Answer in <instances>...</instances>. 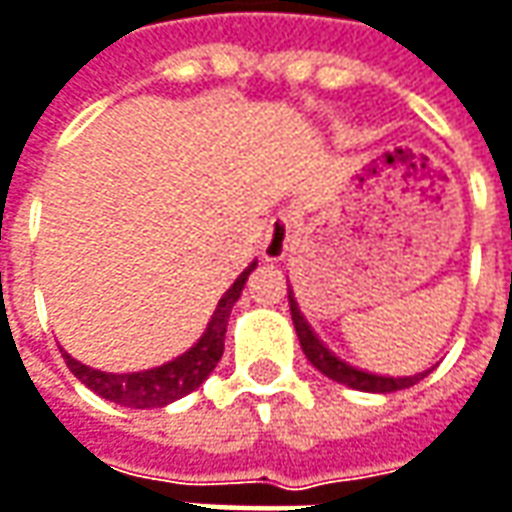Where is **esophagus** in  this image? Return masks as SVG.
I'll return each instance as SVG.
<instances>
[{
	"mask_svg": "<svg viewBox=\"0 0 512 512\" xmlns=\"http://www.w3.org/2000/svg\"><path fill=\"white\" fill-rule=\"evenodd\" d=\"M289 240H292V220L286 214H275L266 226V237L260 252L266 260H281L289 252Z\"/></svg>",
	"mask_w": 512,
	"mask_h": 512,
	"instance_id": "34e87169",
	"label": "esophagus"
}]
</instances>
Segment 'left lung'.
Here are the masks:
<instances>
[{
	"label": "left lung",
	"mask_w": 512,
	"mask_h": 512,
	"mask_svg": "<svg viewBox=\"0 0 512 512\" xmlns=\"http://www.w3.org/2000/svg\"><path fill=\"white\" fill-rule=\"evenodd\" d=\"M289 313H292V324H295V333H298V342L304 356L313 362V368H318L324 376L342 382L347 388H356V391H368V394H391V391H403L411 388L414 382H420L426 374L414 376H385V374H371V371H359L353 365H347L345 359H339L330 347L324 345L313 333V327L307 324V318L301 316L295 298H292V289H289Z\"/></svg>",
	"instance_id": "8db88e82"
}]
</instances>
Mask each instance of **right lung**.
Listing matches in <instances>:
<instances>
[{"mask_svg":"<svg viewBox=\"0 0 512 512\" xmlns=\"http://www.w3.org/2000/svg\"><path fill=\"white\" fill-rule=\"evenodd\" d=\"M255 266L257 263H252L249 269H243V275L228 286V292L220 298V304L208 321L205 333L199 336V342L191 350H185L182 356H176L173 362H165V365L150 368V371H136V374H106V371H95V368L72 359L69 353H63L69 371L86 388H92L98 397H104L109 403H118V406L162 408L173 400H182L185 394L196 391L208 379V374L217 368V362L223 359L231 307L240 298V292H243V286H246Z\"/></svg>","mask_w":512,"mask_h":512,"instance_id":"obj_1","label":"right lung"}]
</instances>
